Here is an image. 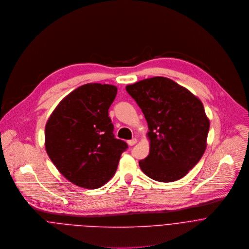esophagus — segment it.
<instances>
[{
  "instance_id": "esophagus-1",
  "label": "esophagus",
  "mask_w": 249,
  "mask_h": 249,
  "mask_svg": "<svg viewBox=\"0 0 249 249\" xmlns=\"http://www.w3.org/2000/svg\"><path fill=\"white\" fill-rule=\"evenodd\" d=\"M136 142H137V139H136V138H132V139H130V140L127 141V143H128L129 146H133Z\"/></svg>"
}]
</instances>
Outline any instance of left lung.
<instances>
[{
    "label": "left lung",
    "instance_id": "1",
    "mask_svg": "<svg viewBox=\"0 0 249 249\" xmlns=\"http://www.w3.org/2000/svg\"><path fill=\"white\" fill-rule=\"evenodd\" d=\"M141 109L150 153L139 161L142 172L161 182L183 178L203 156L210 123L203 104L170 78L156 76L125 87Z\"/></svg>",
    "mask_w": 249,
    "mask_h": 249
}]
</instances>
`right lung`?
<instances>
[{
	"label": "right lung",
	"instance_id": "1",
	"mask_svg": "<svg viewBox=\"0 0 249 249\" xmlns=\"http://www.w3.org/2000/svg\"><path fill=\"white\" fill-rule=\"evenodd\" d=\"M117 91L110 84H84L63 99L46 124L47 154L75 185L90 189L104 185L128 147L115 137L109 117Z\"/></svg>",
	"mask_w": 249,
	"mask_h": 249
}]
</instances>
